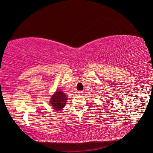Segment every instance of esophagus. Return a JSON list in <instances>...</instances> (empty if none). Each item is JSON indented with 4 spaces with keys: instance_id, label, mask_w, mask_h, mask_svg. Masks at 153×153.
Returning a JSON list of instances; mask_svg holds the SVG:
<instances>
[{
    "instance_id": "1",
    "label": "esophagus",
    "mask_w": 153,
    "mask_h": 153,
    "mask_svg": "<svg viewBox=\"0 0 153 153\" xmlns=\"http://www.w3.org/2000/svg\"><path fill=\"white\" fill-rule=\"evenodd\" d=\"M83 93H84V92H83V91H78V94H79V95H82V94H83Z\"/></svg>"
}]
</instances>
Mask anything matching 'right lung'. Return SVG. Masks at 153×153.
<instances>
[{
    "label": "right lung",
    "instance_id": "obj_1",
    "mask_svg": "<svg viewBox=\"0 0 153 153\" xmlns=\"http://www.w3.org/2000/svg\"><path fill=\"white\" fill-rule=\"evenodd\" d=\"M68 98L62 91H56V92L52 96L50 100V104L52 105L53 108L56 110H60L64 107Z\"/></svg>",
    "mask_w": 153,
    "mask_h": 153
}]
</instances>
